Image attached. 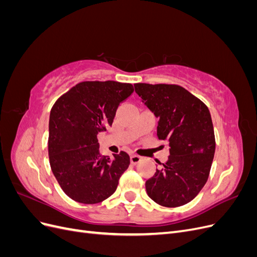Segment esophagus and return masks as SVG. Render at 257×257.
<instances>
[{"instance_id":"obj_1","label":"esophagus","mask_w":257,"mask_h":257,"mask_svg":"<svg viewBox=\"0 0 257 257\" xmlns=\"http://www.w3.org/2000/svg\"><path fill=\"white\" fill-rule=\"evenodd\" d=\"M141 161H142V158L139 157V155H136V154L131 155V163H132V164H137V163H139Z\"/></svg>"}]
</instances>
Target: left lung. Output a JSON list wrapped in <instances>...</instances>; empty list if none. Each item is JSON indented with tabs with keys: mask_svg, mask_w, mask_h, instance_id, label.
Returning <instances> with one entry per match:
<instances>
[{
	"mask_svg": "<svg viewBox=\"0 0 257 257\" xmlns=\"http://www.w3.org/2000/svg\"><path fill=\"white\" fill-rule=\"evenodd\" d=\"M135 92L157 116L158 137L169 144L166 163L149 180V197L164 207L190 203L206 184L215 151L208 107L177 84L135 83Z\"/></svg>",
	"mask_w": 257,
	"mask_h": 257,
	"instance_id": "left-lung-1",
	"label": "left lung"
}]
</instances>
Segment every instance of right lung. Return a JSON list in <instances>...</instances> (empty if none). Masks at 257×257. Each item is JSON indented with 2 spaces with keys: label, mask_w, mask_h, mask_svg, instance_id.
Returning <instances> with one entry per match:
<instances>
[{
  "label": "right lung",
  "mask_w": 257,
  "mask_h": 257,
  "mask_svg": "<svg viewBox=\"0 0 257 257\" xmlns=\"http://www.w3.org/2000/svg\"><path fill=\"white\" fill-rule=\"evenodd\" d=\"M133 84L83 81L57 99L49 118L48 154L61 189L75 201L97 204L115 192L130 165L121 151L113 159L99 152L97 134L111 126L120 104Z\"/></svg>",
  "instance_id": "obj_1"
}]
</instances>
